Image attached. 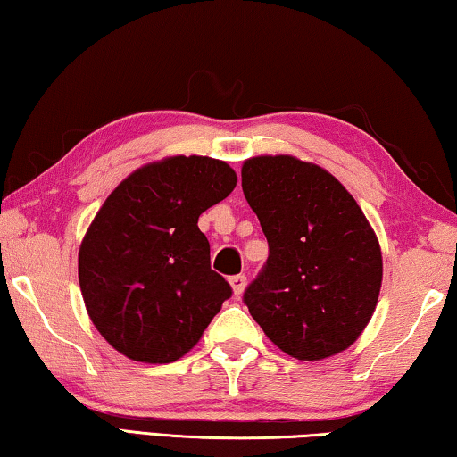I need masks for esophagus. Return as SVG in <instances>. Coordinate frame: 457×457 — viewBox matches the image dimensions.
<instances>
[{"label": "esophagus", "mask_w": 457, "mask_h": 457, "mask_svg": "<svg viewBox=\"0 0 457 457\" xmlns=\"http://www.w3.org/2000/svg\"><path fill=\"white\" fill-rule=\"evenodd\" d=\"M228 282H230V287H233L235 296H241V294L245 292V286H247V278H245L243 273H238V276L230 278Z\"/></svg>", "instance_id": "obj_1"}]
</instances>
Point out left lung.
<instances>
[{
	"mask_svg": "<svg viewBox=\"0 0 457 457\" xmlns=\"http://www.w3.org/2000/svg\"><path fill=\"white\" fill-rule=\"evenodd\" d=\"M241 184L270 245L245 292L251 317L300 361L345 351L382 287V249L366 214L335 175L292 155L247 159Z\"/></svg>",
	"mask_w": 457,
	"mask_h": 457,
	"instance_id": "left-lung-1",
	"label": "left lung"
}]
</instances>
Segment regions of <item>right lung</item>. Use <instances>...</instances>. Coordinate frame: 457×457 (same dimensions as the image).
<instances>
[{"instance_id": "right-lung-1", "label": "right lung", "mask_w": 457, "mask_h": 457, "mask_svg": "<svg viewBox=\"0 0 457 457\" xmlns=\"http://www.w3.org/2000/svg\"><path fill=\"white\" fill-rule=\"evenodd\" d=\"M237 186L220 159L175 155L116 186L83 237L77 270L86 311L129 360L184 357L233 290L210 270L198 219Z\"/></svg>"}]
</instances>
